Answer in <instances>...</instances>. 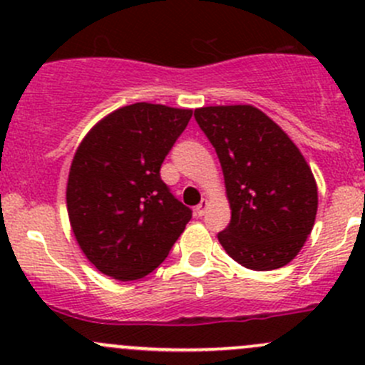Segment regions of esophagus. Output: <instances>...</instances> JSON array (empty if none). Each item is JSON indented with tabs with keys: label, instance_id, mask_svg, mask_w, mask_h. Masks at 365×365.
<instances>
[{
	"label": "esophagus",
	"instance_id": "34e87169",
	"mask_svg": "<svg viewBox=\"0 0 365 365\" xmlns=\"http://www.w3.org/2000/svg\"><path fill=\"white\" fill-rule=\"evenodd\" d=\"M206 208H208V201L203 200L200 205L196 206V213H197V215H200V217H203L205 213H206Z\"/></svg>",
	"mask_w": 365,
	"mask_h": 365
}]
</instances>
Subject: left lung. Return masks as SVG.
Returning a JSON list of instances; mask_svg holds the SVG:
<instances>
[{
	"instance_id": "obj_1",
	"label": "left lung",
	"mask_w": 365,
	"mask_h": 365,
	"mask_svg": "<svg viewBox=\"0 0 365 365\" xmlns=\"http://www.w3.org/2000/svg\"><path fill=\"white\" fill-rule=\"evenodd\" d=\"M224 173L231 222L217 235L249 270H275L302 251L318 212V185L289 135L249 104L194 111Z\"/></svg>"
}]
</instances>
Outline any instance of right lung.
Instances as JSON below:
<instances>
[{
    "label": "right lung",
    "instance_id": "right-lung-1",
    "mask_svg": "<svg viewBox=\"0 0 365 365\" xmlns=\"http://www.w3.org/2000/svg\"><path fill=\"white\" fill-rule=\"evenodd\" d=\"M192 109L135 102L90 128L67 180L70 227L91 264L116 281L155 270L192 212L160 180V165Z\"/></svg>",
    "mask_w": 365,
    "mask_h": 365
}]
</instances>
